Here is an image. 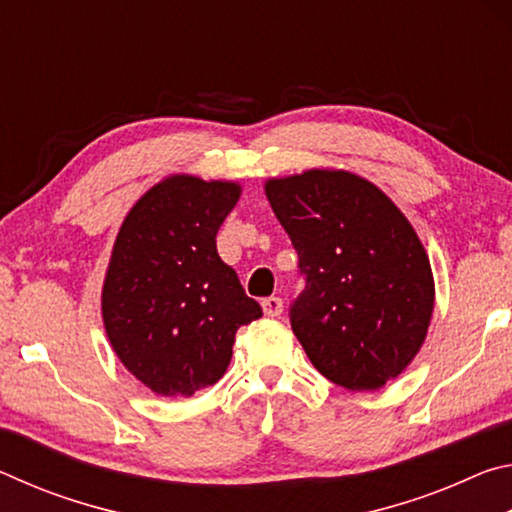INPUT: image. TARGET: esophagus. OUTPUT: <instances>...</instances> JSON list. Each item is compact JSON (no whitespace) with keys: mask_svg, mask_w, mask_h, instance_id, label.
I'll return each mask as SVG.
<instances>
[{"mask_svg":"<svg viewBox=\"0 0 512 512\" xmlns=\"http://www.w3.org/2000/svg\"><path fill=\"white\" fill-rule=\"evenodd\" d=\"M262 307H264V314L268 318H277V316L282 314V298H275V296L264 298L262 300Z\"/></svg>","mask_w":512,"mask_h":512,"instance_id":"1","label":"esophagus"}]
</instances>
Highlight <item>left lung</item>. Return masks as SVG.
Listing matches in <instances>:
<instances>
[{"instance_id": "left-lung-1", "label": "left lung", "mask_w": 512, "mask_h": 512, "mask_svg": "<svg viewBox=\"0 0 512 512\" xmlns=\"http://www.w3.org/2000/svg\"><path fill=\"white\" fill-rule=\"evenodd\" d=\"M266 196L305 280L289 307L293 334L320 375L377 391L427 336L433 277L418 235L391 198L348 171L268 180Z\"/></svg>"}]
</instances>
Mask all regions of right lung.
<instances>
[{"label":"right lung","instance_id":"1","mask_svg":"<svg viewBox=\"0 0 512 512\" xmlns=\"http://www.w3.org/2000/svg\"><path fill=\"white\" fill-rule=\"evenodd\" d=\"M239 185L173 176L124 219L103 284V325L128 372L164 397L216 384L241 325L262 316L235 268L216 253V232Z\"/></svg>","mask_w":512,"mask_h":512}]
</instances>
